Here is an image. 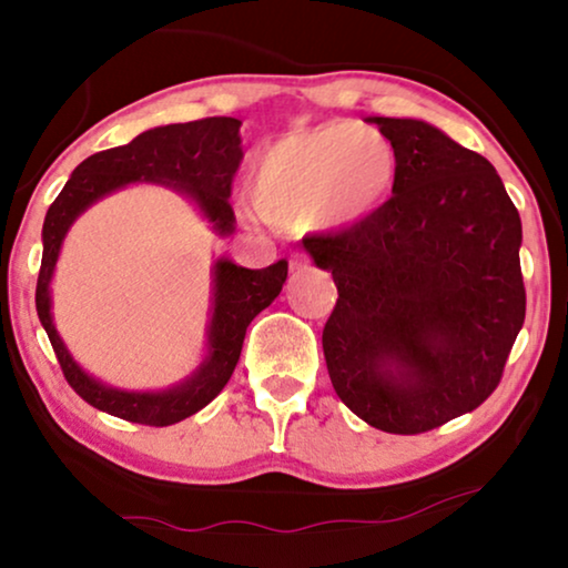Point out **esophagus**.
I'll list each match as a JSON object with an SVG mask.
<instances>
[{"instance_id": "obj_1", "label": "esophagus", "mask_w": 568, "mask_h": 568, "mask_svg": "<svg viewBox=\"0 0 568 568\" xmlns=\"http://www.w3.org/2000/svg\"><path fill=\"white\" fill-rule=\"evenodd\" d=\"M290 268H292V274H302V271H307V268H310V258H307V255H302V253L292 255Z\"/></svg>"}]
</instances>
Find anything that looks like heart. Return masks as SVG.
Listing matches in <instances>:
<instances>
[{
	"mask_svg": "<svg viewBox=\"0 0 568 568\" xmlns=\"http://www.w3.org/2000/svg\"><path fill=\"white\" fill-rule=\"evenodd\" d=\"M398 160L375 129L352 121L282 136L253 170V204L278 227L346 230L390 199Z\"/></svg>",
	"mask_w": 568,
	"mask_h": 568,
	"instance_id": "heart-1",
	"label": "heart"
}]
</instances>
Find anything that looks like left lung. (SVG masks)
<instances>
[{
  "label": "left lung",
  "mask_w": 568,
  "mask_h": 568,
  "mask_svg": "<svg viewBox=\"0 0 568 568\" xmlns=\"http://www.w3.org/2000/svg\"><path fill=\"white\" fill-rule=\"evenodd\" d=\"M369 123L398 160L393 196L302 245L338 290L323 328L333 390L375 429L422 434L501 383L525 323L523 222L478 152L426 121Z\"/></svg>",
  "instance_id": "1"
}]
</instances>
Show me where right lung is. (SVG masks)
Instances as JSON below:
<instances>
[{
	"label": "right lung",
	"mask_w": 568,
	"mask_h": 568,
	"mask_svg": "<svg viewBox=\"0 0 568 568\" xmlns=\"http://www.w3.org/2000/svg\"><path fill=\"white\" fill-rule=\"evenodd\" d=\"M243 162L240 121L227 115L170 123L144 131L129 144L98 152L74 168L43 222V258L38 271L36 310L49 333L53 354L72 390L90 406L123 422L170 426L209 406L237 367L247 325L278 297L286 282V261L268 268H243L227 258L214 263V310L209 323V354L185 383L162 393L115 390L90 377L67 352L51 317V276L69 227L90 204L136 181L168 183L196 201L220 235L235 230L230 206L232 178Z\"/></svg>",
	"instance_id": "right-lung-1"
}]
</instances>
